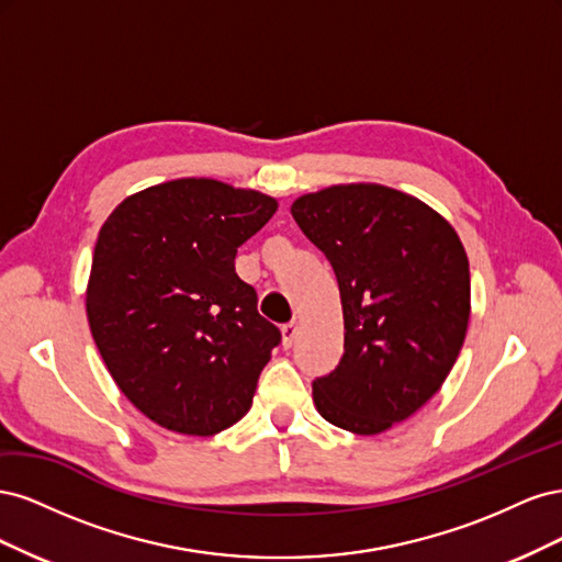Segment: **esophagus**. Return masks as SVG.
<instances>
[{"label": "esophagus", "instance_id": "esophagus-1", "mask_svg": "<svg viewBox=\"0 0 562 562\" xmlns=\"http://www.w3.org/2000/svg\"><path fill=\"white\" fill-rule=\"evenodd\" d=\"M295 337H297V323H285V326L281 328V342H283V347L291 349L293 342H295Z\"/></svg>", "mask_w": 562, "mask_h": 562}]
</instances>
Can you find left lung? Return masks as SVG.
Instances as JSON below:
<instances>
[{
    "instance_id": "obj_1",
    "label": "left lung",
    "mask_w": 562,
    "mask_h": 562,
    "mask_svg": "<svg viewBox=\"0 0 562 562\" xmlns=\"http://www.w3.org/2000/svg\"><path fill=\"white\" fill-rule=\"evenodd\" d=\"M291 213L333 265L345 316L342 359L312 382L316 411L351 434H382L436 394L464 345L467 250L443 215L384 184H333Z\"/></svg>"
}]
</instances>
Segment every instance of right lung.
<instances>
[{"label":"right lung","instance_id":"right-lung-1","mask_svg":"<svg viewBox=\"0 0 562 562\" xmlns=\"http://www.w3.org/2000/svg\"><path fill=\"white\" fill-rule=\"evenodd\" d=\"M279 203L211 178L131 194L100 227L87 316L112 380L159 427L213 436L239 422L281 333L236 277V248Z\"/></svg>","mask_w":562,"mask_h":562}]
</instances>
